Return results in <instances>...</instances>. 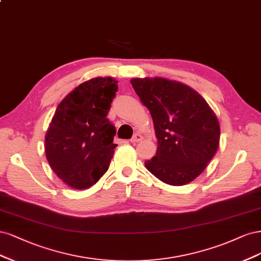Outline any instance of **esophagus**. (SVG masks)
Returning a JSON list of instances; mask_svg holds the SVG:
<instances>
[{
    "label": "esophagus",
    "mask_w": 261,
    "mask_h": 261,
    "mask_svg": "<svg viewBox=\"0 0 261 261\" xmlns=\"http://www.w3.org/2000/svg\"><path fill=\"white\" fill-rule=\"evenodd\" d=\"M143 140V137L141 136V134L140 133H136V134H134V136H133V138L130 140V142L131 143H138V142H140V141H142Z\"/></svg>",
    "instance_id": "esophagus-1"
}]
</instances>
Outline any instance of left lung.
Listing matches in <instances>:
<instances>
[{
  "instance_id": "left-lung-1",
  "label": "left lung",
  "mask_w": 261,
  "mask_h": 261,
  "mask_svg": "<svg viewBox=\"0 0 261 261\" xmlns=\"http://www.w3.org/2000/svg\"><path fill=\"white\" fill-rule=\"evenodd\" d=\"M131 85L152 116L156 155L145 162L157 179L173 187L205 170L220 141V124L205 98L191 87L166 78H133Z\"/></svg>"
}]
</instances>
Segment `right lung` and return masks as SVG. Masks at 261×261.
Wrapping results in <instances>:
<instances>
[{"label": "right lung", "instance_id": "right-lung-1", "mask_svg": "<svg viewBox=\"0 0 261 261\" xmlns=\"http://www.w3.org/2000/svg\"><path fill=\"white\" fill-rule=\"evenodd\" d=\"M118 81L96 77L81 83L58 104L45 134V156L65 184L85 190L108 170L117 144L107 119Z\"/></svg>", "mask_w": 261, "mask_h": 261}]
</instances>
